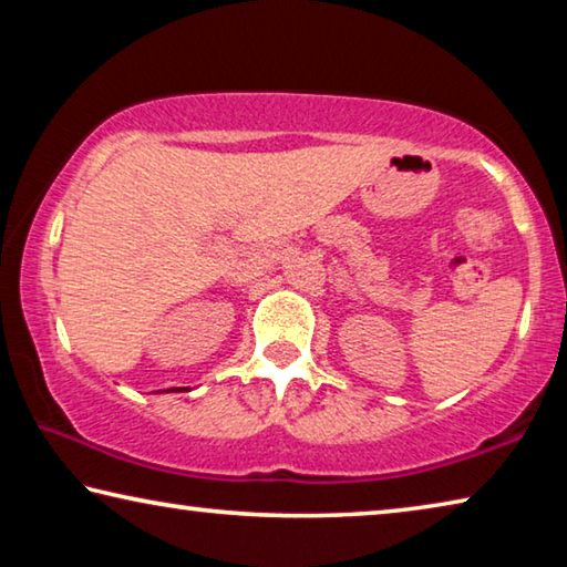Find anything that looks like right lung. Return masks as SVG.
Returning a JSON list of instances; mask_svg holds the SVG:
<instances>
[{"label":"right lung","mask_w":567,"mask_h":567,"mask_svg":"<svg viewBox=\"0 0 567 567\" xmlns=\"http://www.w3.org/2000/svg\"><path fill=\"white\" fill-rule=\"evenodd\" d=\"M172 390H177V388H172Z\"/></svg>","instance_id":"obj_1"}]
</instances>
